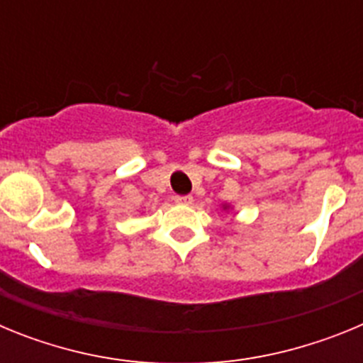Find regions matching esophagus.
<instances>
[{"mask_svg":"<svg viewBox=\"0 0 363 363\" xmlns=\"http://www.w3.org/2000/svg\"><path fill=\"white\" fill-rule=\"evenodd\" d=\"M174 201L179 205H191L192 203V196L187 194V196H174Z\"/></svg>","mask_w":363,"mask_h":363,"instance_id":"1","label":"esophagus"}]
</instances>
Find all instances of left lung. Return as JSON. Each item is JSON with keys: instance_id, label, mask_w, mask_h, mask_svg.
Wrapping results in <instances>:
<instances>
[{"instance_id": "1", "label": "left lung", "mask_w": 363, "mask_h": 363, "mask_svg": "<svg viewBox=\"0 0 363 363\" xmlns=\"http://www.w3.org/2000/svg\"><path fill=\"white\" fill-rule=\"evenodd\" d=\"M223 209H229V207H227V205H223Z\"/></svg>"}]
</instances>
